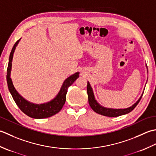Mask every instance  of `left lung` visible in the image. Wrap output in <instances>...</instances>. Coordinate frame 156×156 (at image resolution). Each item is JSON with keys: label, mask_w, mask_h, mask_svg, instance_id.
Here are the masks:
<instances>
[{"label": "left lung", "mask_w": 156, "mask_h": 156, "mask_svg": "<svg viewBox=\"0 0 156 156\" xmlns=\"http://www.w3.org/2000/svg\"><path fill=\"white\" fill-rule=\"evenodd\" d=\"M146 67L147 68V65H146ZM147 73H148V71H147ZM87 95H88L89 104H90V106H91V109L93 110L94 112H96L98 114H100L101 115H103L105 116H109V117L119 116L131 112V111L136 106V105L138 104L139 101L141 100L143 94H144V91H143L141 96L139 98V100L136 101L134 104H133L131 106L127 108L114 109V108H110L104 107L98 102L97 100H96V98L94 96L93 89H92L90 82L89 81H87Z\"/></svg>", "instance_id": "1"}]
</instances>
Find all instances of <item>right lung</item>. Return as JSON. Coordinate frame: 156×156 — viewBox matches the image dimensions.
Returning a JSON list of instances; mask_svg holds the SVG:
<instances>
[{"label": "right lung", "instance_id": "1", "mask_svg": "<svg viewBox=\"0 0 156 156\" xmlns=\"http://www.w3.org/2000/svg\"><path fill=\"white\" fill-rule=\"evenodd\" d=\"M20 40L21 38L14 44L11 52L10 56H9L7 74V81L9 92L11 93L17 106L20 108V109L22 112L28 116L37 119H45L48 118V117L52 116L60 112L63 106H64L66 101V93H67L68 88L79 77V72L75 73L71 75L70 77L65 79L64 82H63L61 87H60V90L58 91V94L52 100L46 103L39 104L30 102V101L25 100L23 96H21L18 93V91L16 90V89L14 87L12 79L11 78L13 54L15 52L16 47L18 45Z\"/></svg>", "mask_w": 156, "mask_h": 156}]
</instances>
